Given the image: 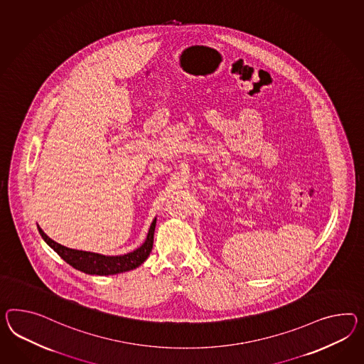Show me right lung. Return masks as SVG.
Returning a JSON list of instances; mask_svg holds the SVG:
<instances>
[{
  "instance_id": "obj_1",
  "label": "right lung",
  "mask_w": 364,
  "mask_h": 364,
  "mask_svg": "<svg viewBox=\"0 0 364 364\" xmlns=\"http://www.w3.org/2000/svg\"><path fill=\"white\" fill-rule=\"evenodd\" d=\"M154 230H156V219L150 225L148 237L145 242L141 245L139 250L122 255V256H103L99 253L92 252L76 251L63 247L62 244L51 240L46 233L43 232L39 227L38 231L43 240L54 250V251L70 264L75 269L84 272L87 274H97V276H108V274H116L128 270L136 269L140 267L144 261L148 259V256L153 248V237H154Z\"/></svg>"
}]
</instances>
